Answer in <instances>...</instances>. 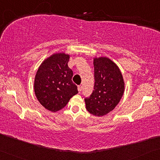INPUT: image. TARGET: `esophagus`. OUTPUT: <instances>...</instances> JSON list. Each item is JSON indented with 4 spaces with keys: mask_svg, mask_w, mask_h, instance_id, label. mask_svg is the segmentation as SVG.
Returning <instances> with one entry per match:
<instances>
[{
    "mask_svg": "<svg viewBox=\"0 0 160 160\" xmlns=\"http://www.w3.org/2000/svg\"><path fill=\"white\" fill-rule=\"evenodd\" d=\"M82 86H78V92H82Z\"/></svg>",
    "mask_w": 160,
    "mask_h": 160,
    "instance_id": "esophagus-1",
    "label": "esophagus"
}]
</instances>
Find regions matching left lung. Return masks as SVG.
Segmentation results:
<instances>
[{
    "label": "left lung",
    "instance_id": "obj_1",
    "mask_svg": "<svg viewBox=\"0 0 160 160\" xmlns=\"http://www.w3.org/2000/svg\"><path fill=\"white\" fill-rule=\"evenodd\" d=\"M94 90L85 98L86 108L90 114L102 117L119 104L124 94V82L119 67L109 58H94Z\"/></svg>",
    "mask_w": 160,
    "mask_h": 160
}]
</instances>
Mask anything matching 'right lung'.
Here are the masks:
<instances>
[{"instance_id": "right-lung-1", "label": "right lung", "mask_w": 160, "mask_h": 160, "mask_svg": "<svg viewBox=\"0 0 160 160\" xmlns=\"http://www.w3.org/2000/svg\"><path fill=\"white\" fill-rule=\"evenodd\" d=\"M70 55L53 53L39 66L34 80V92L40 104L56 112L63 109L71 98L78 93L72 78V70L68 66Z\"/></svg>"}]
</instances>
